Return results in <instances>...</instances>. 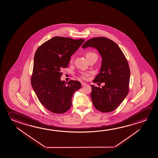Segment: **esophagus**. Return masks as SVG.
I'll use <instances>...</instances> for the list:
<instances>
[{
    "label": "esophagus",
    "instance_id": "1",
    "mask_svg": "<svg viewBox=\"0 0 158 158\" xmlns=\"http://www.w3.org/2000/svg\"><path fill=\"white\" fill-rule=\"evenodd\" d=\"M81 86H85L86 85V83H84V82H81Z\"/></svg>",
    "mask_w": 158,
    "mask_h": 158
}]
</instances>
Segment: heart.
Returning a JSON list of instances; mask_svg holds the SVG:
<instances>
[{
  "label": "heart",
  "instance_id": "heart-1",
  "mask_svg": "<svg viewBox=\"0 0 158 158\" xmlns=\"http://www.w3.org/2000/svg\"><path fill=\"white\" fill-rule=\"evenodd\" d=\"M93 55H96V54L95 53H94V52L89 51V52H88L86 53V58H88V57H90V56H93ZM81 78L84 79H85L86 78V76L85 75H83L81 76Z\"/></svg>",
  "mask_w": 158,
  "mask_h": 158
}]
</instances>
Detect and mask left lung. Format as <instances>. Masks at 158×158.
I'll return each mask as SVG.
<instances>
[{"label": "left lung", "mask_w": 158, "mask_h": 158, "mask_svg": "<svg viewBox=\"0 0 158 158\" xmlns=\"http://www.w3.org/2000/svg\"><path fill=\"white\" fill-rule=\"evenodd\" d=\"M89 47L97 49L102 58L100 73L93 83H105L101 88L91 85L93 104L100 111H112L121 104L128 93L129 65L119 46L110 39L94 37L86 41L82 48Z\"/></svg>", "instance_id": "obj_1"}]
</instances>
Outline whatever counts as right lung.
Here are the masks:
<instances>
[{"instance_id": "1", "label": "right lung", "mask_w": 158, "mask_h": 158, "mask_svg": "<svg viewBox=\"0 0 158 158\" xmlns=\"http://www.w3.org/2000/svg\"><path fill=\"white\" fill-rule=\"evenodd\" d=\"M84 39L56 36L45 42L34 56L31 85L40 102L54 114H63L72 106L75 91L81 87L78 81L60 80L61 70L67 68L70 57L84 42Z\"/></svg>"}]
</instances>
